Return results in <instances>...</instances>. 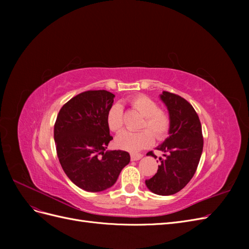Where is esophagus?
I'll use <instances>...</instances> for the list:
<instances>
[{"label":"esophagus","mask_w":249,"mask_h":249,"mask_svg":"<svg viewBox=\"0 0 249 249\" xmlns=\"http://www.w3.org/2000/svg\"><path fill=\"white\" fill-rule=\"evenodd\" d=\"M142 155L141 154H136V153H132L131 154V160L132 161H137L139 159H141Z\"/></svg>","instance_id":"34e87169"}]
</instances>
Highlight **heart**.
Returning <instances> with one entry per match:
<instances>
[{"instance_id":"1","label":"heart","mask_w":249,"mask_h":249,"mask_svg":"<svg viewBox=\"0 0 249 249\" xmlns=\"http://www.w3.org/2000/svg\"><path fill=\"white\" fill-rule=\"evenodd\" d=\"M133 108L139 111L143 115L138 132H123L116 138V145L129 152H137L153 144L154 136L158 139H163L170 129V116L166 111L159 108L158 104L150 97L144 94L135 95L130 99ZM109 130L118 133L124 126V112L119 104L110 107L106 117Z\"/></svg>"}]
</instances>
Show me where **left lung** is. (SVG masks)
<instances>
[{"mask_svg": "<svg viewBox=\"0 0 249 249\" xmlns=\"http://www.w3.org/2000/svg\"><path fill=\"white\" fill-rule=\"evenodd\" d=\"M161 100L169 111V137L157 147L163 153L156 175L145 180L158 195H172L190 182L197 169L203 147L200 120L192 105L176 93L163 91ZM147 156L156 155L148 152Z\"/></svg>", "mask_w": 249, "mask_h": 249, "instance_id": "8db88e82", "label": "left lung"}]
</instances>
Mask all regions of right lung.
Listing matches in <instances>:
<instances>
[{
    "label": "right lung",
    "mask_w": 249,
    "mask_h": 249,
    "mask_svg": "<svg viewBox=\"0 0 249 249\" xmlns=\"http://www.w3.org/2000/svg\"><path fill=\"white\" fill-rule=\"evenodd\" d=\"M114 96L107 90H88L73 96L60 109L54 125L57 156L65 175L89 192L114 185L130 162L124 150H106L113 139L106 117Z\"/></svg>",
    "instance_id": "add662e5"
}]
</instances>
